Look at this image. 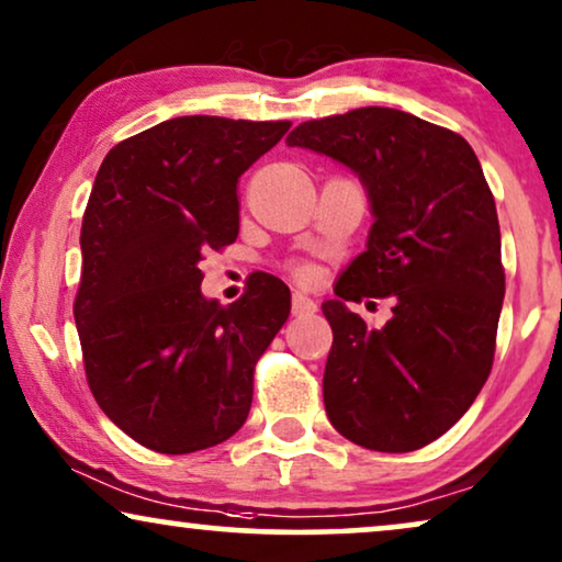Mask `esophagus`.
I'll list each match as a JSON object with an SVG mask.
<instances>
[{"label": "esophagus", "instance_id": "34e87169", "mask_svg": "<svg viewBox=\"0 0 562 562\" xmlns=\"http://www.w3.org/2000/svg\"><path fill=\"white\" fill-rule=\"evenodd\" d=\"M316 301H311L305 293H293V316H311L316 313Z\"/></svg>", "mask_w": 562, "mask_h": 562}]
</instances>
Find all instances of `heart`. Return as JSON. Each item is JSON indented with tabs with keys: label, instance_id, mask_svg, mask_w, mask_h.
<instances>
[{
	"label": "heart",
	"instance_id": "obj_1",
	"mask_svg": "<svg viewBox=\"0 0 562 562\" xmlns=\"http://www.w3.org/2000/svg\"><path fill=\"white\" fill-rule=\"evenodd\" d=\"M293 274L297 277V280H303V282L313 280V269L308 265H293Z\"/></svg>",
	"mask_w": 562,
	"mask_h": 562
}]
</instances>
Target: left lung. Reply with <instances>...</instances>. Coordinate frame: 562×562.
<instances>
[{
    "instance_id": "left-lung-1",
    "label": "left lung",
    "mask_w": 562,
    "mask_h": 562,
    "mask_svg": "<svg viewBox=\"0 0 562 562\" xmlns=\"http://www.w3.org/2000/svg\"><path fill=\"white\" fill-rule=\"evenodd\" d=\"M288 146L359 175L375 215L368 251L321 305L334 331L328 422L368 450H422L473 406L493 368L506 277L481 161L454 131L393 108L308 120ZM362 296L396 301L383 329L346 308Z\"/></svg>"
}]
</instances>
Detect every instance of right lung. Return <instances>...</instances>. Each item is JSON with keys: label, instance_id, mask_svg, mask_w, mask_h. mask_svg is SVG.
Masks as SVG:
<instances>
[{"label": "right lung", "instance_id": "obj_1", "mask_svg": "<svg viewBox=\"0 0 562 562\" xmlns=\"http://www.w3.org/2000/svg\"><path fill=\"white\" fill-rule=\"evenodd\" d=\"M290 120L171 117L104 156L81 221L74 321L94 401L161 454L226 442L251 408L254 368L290 316L257 274L236 303L200 293V261L238 236V177Z\"/></svg>", "mask_w": 562, "mask_h": 562}]
</instances>
